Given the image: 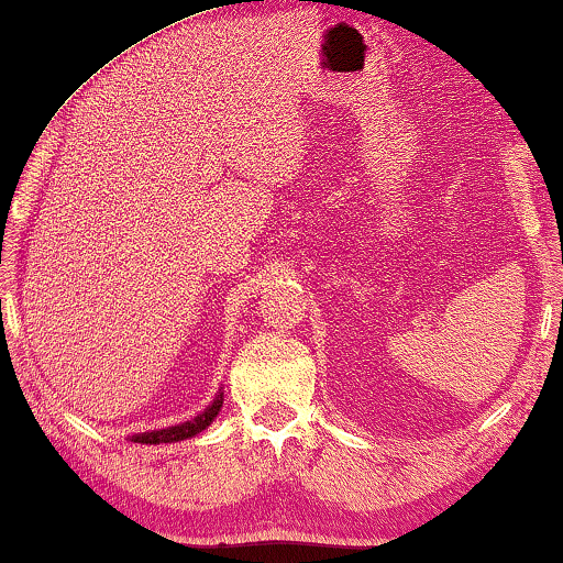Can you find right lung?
<instances>
[{"instance_id": "add662e5", "label": "right lung", "mask_w": 563, "mask_h": 563, "mask_svg": "<svg viewBox=\"0 0 563 563\" xmlns=\"http://www.w3.org/2000/svg\"><path fill=\"white\" fill-rule=\"evenodd\" d=\"M222 407V395H218V399L207 407L202 415H197L195 420L189 422H181V426H174V428H164V430H153V433H141V435H133L135 443H174V441H184V438H191L197 433H202V430L210 426V422L218 418Z\"/></svg>"}]
</instances>
